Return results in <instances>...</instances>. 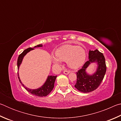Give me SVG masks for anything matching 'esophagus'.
<instances>
[{
  "label": "esophagus",
  "mask_w": 121,
  "mask_h": 121,
  "mask_svg": "<svg viewBox=\"0 0 121 121\" xmlns=\"http://www.w3.org/2000/svg\"><path fill=\"white\" fill-rule=\"evenodd\" d=\"M69 73H70V71L67 70H65L64 71H63V73H64L65 75H68Z\"/></svg>",
  "instance_id": "34e87169"
}]
</instances>
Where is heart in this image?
Segmentation results:
<instances>
[{
  "mask_svg": "<svg viewBox=\"0 0 121 121\" xmlns=\"http://www.w3.org/2000/svg\"><path fill=\"white\" fill-rule=\"evenodd\" d=\"M86 52L81 46L66 44L61 46L56 51V56L52 57L54 65H60L61 61H67L69 67L73 69L78 68L85 62Z\"/></svg>",
  "mask_w": 121,
  "mask_h": 121,
  "instance_id": "b5f03b06",
  "label": "heart"
}]
</instances>
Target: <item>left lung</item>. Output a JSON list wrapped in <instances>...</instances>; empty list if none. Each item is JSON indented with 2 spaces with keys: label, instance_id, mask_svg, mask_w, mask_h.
Masks as SVG:
<instances>
[{
  "label": "left lung",
  "instance_id": "8db88e82",
  "mask_svg": "<svg viewBox=\"0 0 121 121\" xmlns=\"http://www.w3.org/2000/svg\"><path fill=\"white\" fill-rule=\"evenodd\" d=\"M89 59L76 73L77 81L75 87L83 93H89L97 89L103 80L106 71L105 58L103 53L98 50H90ZM93 62L97 63L98 68L95 74L90 75L86 72V69Z\"/></svg>",
  "mask_w": 121,
  "mask_h": 121
}]
</instances>
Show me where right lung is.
Returning a JSON list of instances; mask_svg holds the SVG:
<instances>
[{
	"label": "right lung",
	"mask_w": 121,
	"mask_h": 121,
	"mask_svg": "<svg viewBox=\"0 0 121 121\" xmlns=\"http://www.w3.org/2000/svg\"><path fill=\"white\" fill-rule=\"evenodd\" d=\"M43 45L42 44L38 45L36 46H35L34 48H37V47H42ZM34 50V48H26V50H24L23 52H22L21 54L19 55V57H18L17 59V69L19 70L20 65H21V63L23 60V57L26 54V53L30 52L31 50ZM18 75V78H19L20 82L21 83L22 86H23V87L25 88L26 90V91H28L32 95L38 96V97H45V96L48 95L49 93H50L51 91H52L53 87L54 86V82L55 81H56V78L57 76H48V78H47L45 83H44V84L41 86L40 87L38 88L37 89H35V90H32L28 89V88L24 86V85L22 83L21 80H20V77L19 76V73H17Z\"/></svg>",
	"instance_id": "1"
}]
</instances>
